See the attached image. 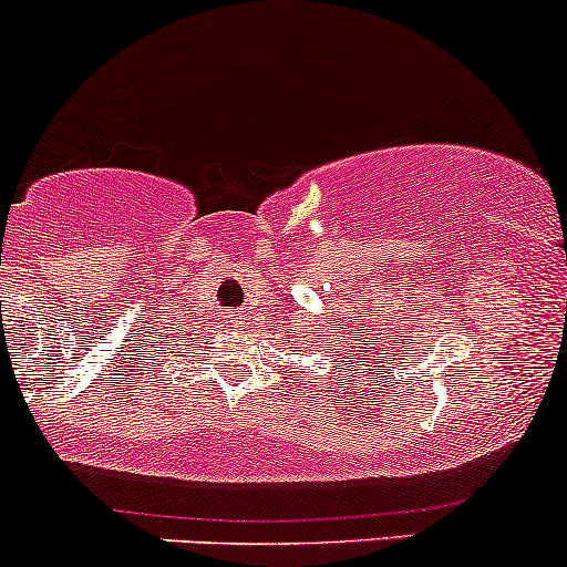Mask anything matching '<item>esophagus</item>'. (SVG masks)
<instances>
[{"label": "esophagus", "instance_id": "1", "mask_svg": "<svg viewBox=\"0 0 567 567\" xmlns=\"http://www.w3.org/2000/svg\"><path fill=\"white\" fill-rule=\"evenodd\" d=\"M227 324L229 327H235V330H240V327H246V319H243V316H229V319H227Z\"/></svg>", "mask_w": 567, "mask_h": 567}]
</instances>
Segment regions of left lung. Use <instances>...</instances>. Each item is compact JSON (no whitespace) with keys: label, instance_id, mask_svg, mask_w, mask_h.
<instances>
[{"label":"left lung","instance_id":"obj_1","mask_svg":"<svg viewBox=\"0 0 567 567\" xmlns=\"http://www.w3.org/2000/svg\"><path fill=\"white\" fill-rule=\"evenodd\" d=\"M373 340H375V338H373Z\"/></svg>","mask_w":567,"mask_h":567}]
</instances>
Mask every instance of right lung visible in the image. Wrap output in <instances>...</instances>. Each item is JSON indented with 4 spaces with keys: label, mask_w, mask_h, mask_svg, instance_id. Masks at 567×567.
<instances>
[{
    "label": "right lung",
    "mask_w": 567,
    "mask_h": 567,
    "mask_svg": "<svg viewBox=\"0 0 567 567\" xmlns=\"http://www.w3.org/2000/svg\"><path fill=\"white\" fill-rule=\"evenodd\" d=\"M178 346H184V343H181V338L175 334V330H169V332H162V338L156 340L154 349H156V354H159V351L162 354H169V351H175Z\"/></svg>",
    "instance_id": "add662e5"
}]
</instances>
